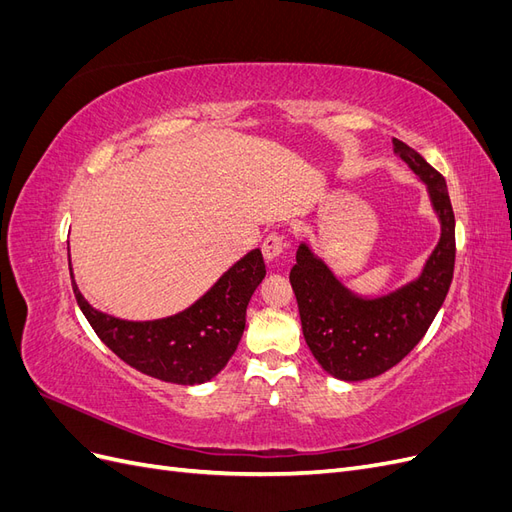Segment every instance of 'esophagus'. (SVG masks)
I'll list each match as a JSON object with an SVG mask.
<instances>
[{
    "instance_id": "1",
    "label": "esophagus",
    "mask_w": 512,
    "mask_h": 512,
    "mask_svg": "<svg viewBox=\"0 0 512 512\" xmlns=\"http://www.w3.org/2000/svg\"><path fill=\"white\" fill-rule=\"evenodd\" d=\"M284 247H286V237L282 232H269L265 241H262V254H265L267 260H275L284 252Z\"/></svg>"
}]
</instances>
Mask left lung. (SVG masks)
I'll return each mask as SVG.
<instances>
[{"instance_id": "left-lung-1", "label": "left lung", "mask_w": 512, "mask_h": 512, "mask_svg": "<svg viewBox=\"0 0 512 512\" xmlns=\"http://www.w3.org/2000/svg\"><path fill=\"white\" fill-rule=\"evenodd\" d=\"M395 153L427 185L442 235L414 282L365 299L301 243L290 284L299 303L305 342L331 376L359 382L395 367L423 339L440 312L455 271V213L444 177L421 153L393 138Z\"/></svg>"}]
</instances>
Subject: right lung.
<instances>
[{"label": "right lung", "mask_w": 512, "mask_h": 512, "mask_svg": "<svg viewBox=\"0 0 512 512\" xmlns=\"http://www.w3.org/2000/svg\"><path fill=\"white\" fill-rule=\"evenodd\" d=\"M265 273L260 250H252L194 305L175 316L147 322L121 320L98 312L74 284L72 271L70 277L76 303L91 329L121 361L151 378L192 386L218 376L235 354L245 329L247 303Z\"/></svg>", "instance_id": "right-lung-1"}]
</instances>
